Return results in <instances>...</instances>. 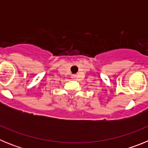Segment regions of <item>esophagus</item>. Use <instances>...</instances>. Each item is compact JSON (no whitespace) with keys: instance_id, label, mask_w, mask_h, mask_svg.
I'll return each instance as SVG.
<instances>
[{"instance_id":"esophagus-1","label":"esophagus","mask_w":148,"mask_h":148,"mask_svg":"<svg viewBox=\"0 0 148 148\" xmlns=\"http://www.w3.org/2000/svg\"><path fill=\"white\" fill-rule=\"evenodd\" d=\"M75 78H76V75H72V78H73V79H75Z\"/></svg>"}]
</instances>
